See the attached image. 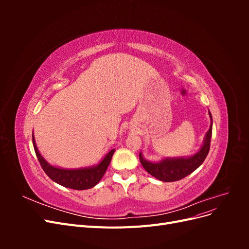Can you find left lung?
<instances>
[{
	"instance_id": "8db88e82",
	"label": "left lung",
	"mask_w": 249,
	"mask_h": 249,
	"mask_svg": "<svg viewBox=\"0 0 249 249\" xmlns=\"http://www.w3.org/2000/svg\"><path fill=\"white\" fill-rule=\"evenodd\" d=\"M211 118L210 129L207 132L203 144L199 152L188 158H166L160 162H149L139 154L140 163L150 176L162 180V182H176L189 176L195 169H197L205 161L210 150L211 137H212V115L209 112Z\"/></svg>"
}]
</instances>
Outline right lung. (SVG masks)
<instances>
[{
  "label": "right lung",
  "mask_w": 249,
  "mask_h": 249,
  "mask_svg": "<svg viewBox=\"0 0 249 249\" xmlns=\"http://www.w3.org/2000/svg\"><path fill=\"white\" fill-rule=\"evenodd\" d=\"M32 140L37 159H38L41 167L43 171L47 173V176L57 184L74 190L90 189V188L94 187L99 183L104 177L105 172H106L111 162L112 156L115 152V149L110 150L96 166L79 169H63L52 166L51 164L44 160L43 157L39 154L38 148L36 146L34 135H32Z\"/></svg>",
  "instance_id": "1"
}]
</instances>
